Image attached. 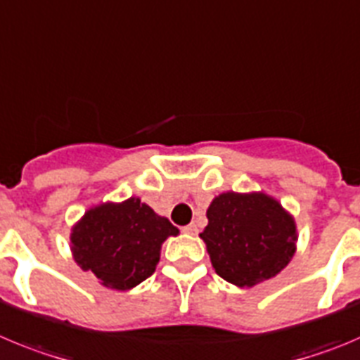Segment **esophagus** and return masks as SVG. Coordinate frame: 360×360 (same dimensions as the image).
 I'll list each match as a JSON object with an SVG mask.
<instances>
[{"mask_svg": "<svg viewBox=\"0 0 360 360\" xmlns=\"http://www.w3.org/2000/svg\"><path fill=\"white\" fill-rule=\"evenodd\" d=\"M197 231H199V229H197V226L193 224V222L183 228V233H186V235H197Z\"/></svg>", "mask_w": 360, "mask_h": 360, "instance_id": "1", "label": "esophagus"}]
</instances>
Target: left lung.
Returning <instances> with one entry per match:
<instances>
[{
    "instance_id": "1",
    "label": "left lung",
    "mask_w": 360,
    "mask_h": 360,
    "mask_svg": "<svg viewBox=\"0 0 360 360\" xmlns=\"http://www.w3.org/2000/svg\"><path fill=\"white\" fill-rule=\"evenodd\" d=\"M200 233L220 278L252 287L276 276L296 251V222L265 193L226 192L212 200Z\"/></svg>"
}]
</instances>
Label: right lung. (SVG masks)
I'll list each match as a JSON object with an SVG mask.
<instances>
[{
	"label": "right lung",
	"mask_w": 360,
	"mask_h": 360,
	"mask_svg": "<svg viewBox=\"0 0 360 360\" xmlns=\"http://www.w3.org/2000/svg\"><path fill=\"white\" fill-rule=\"evenodd\" d=\"M179 229L138 197L87 210L71 233V251L82 271L100 283L129 290L147 280L160 262L161 244Z\"/></svg>",
	"instance_id": "obj_1"
}]
</instances>
